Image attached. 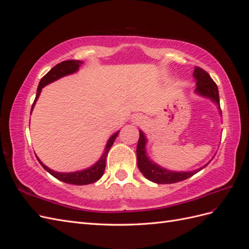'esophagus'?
I'll return each instance as SVG.
<instances>
[{"label":"esophagus","instance_id":"esophagus-1","mask_svg":"<svg viewBox=\"0 0 249 249\" xmlns=\"http://www.w3.org/2000/svg\"><path fill=\"white\" fill-rule=\"evenodd\" d=\"M134 120H137V118H136V117H134Z\"/></svg>","mask_w":249,"mask_h":249}]
</instances>
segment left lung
<instances>
[{
  "instance_id": "obj_1",
  "label": "left lung",
  "mask_w": 249,
  "mask_h": 249,
  "mask_svg": "<svg viewBox=\"0 0 249 249\" xmlns=\"http://www.w3.org/2000/svg\"><path fill=\"white\" fill-rule=\"evenodd\" d=\"M193 77L196 81V88H195V92L198 95L203 97H208L212 102H214L218 108L220 109V102H219V92H218V88L216 83L210 77V74L203 71L198 66H195V70L193 72ZM221 114V110H220ZM139 140L137 144V164L138 168L142 172L147 179L152 180L157 184H172L178 183L180 180L187 179L194 176L201 169L205 168L202 166L198 169H195L192 171H171L165 169L159 165L154 163L152 160H149L148 156L146 155V137L144 136L142 131H139Z\"/></svg>"
}]
</instances>
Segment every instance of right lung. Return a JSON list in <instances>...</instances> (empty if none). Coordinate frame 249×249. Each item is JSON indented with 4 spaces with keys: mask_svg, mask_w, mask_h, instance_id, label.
Listing matches in <instances>:
<instances>
[{
    "mask_svg": "<svg viewBox=\"0 0 249 249\" xmlns=\"http://www.w3.org/2000/svg\"><path fill=\"white\" fill-rule=\"evenodd\" d=\"M83 64L82 61H79V60H67V61H63V62H60L58 63L56 66L53 67V69L46 74V76L42 77V79L39 82V85L38 88H37V93H36V97L34 100V103L32 105V108H31V112L33 111V108L36 104L37 99L39 97V94L41 92V89L50 84V83L54 82L60 78L65 77V76H69V74H71L73 72H76L79 71V67ZM119 131L114 133L112 135V136L109 138L106 147H105L104 153L101 157V159L97 161L95 164H93L91 167L86 168V169H83L80 171H74V172H57L50 169L48 166H46L39 159L38 157L37 158V160L39 161V163L41 164V166L46 169L49 173L56 178L59 180H62L64 183L67 184H72V185H88V184H92L96 180H99L103 175H104V171L105 168H106V158L107 155L109 153V149L111 148V146L113 145V143L115 141V138L117 137Z\"/></svg>",
    "mask_w": 249,
    "mask_h": 249,
    "instance_id": "right-lung-1",
    "label": "right lung"
}]
</instances>
